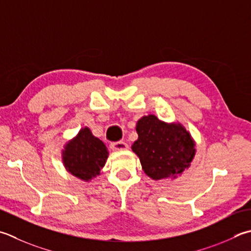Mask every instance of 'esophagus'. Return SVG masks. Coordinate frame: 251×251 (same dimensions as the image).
Here are the masks:
<instances>
[{
	"label": "esophagus",
	"mask_w": 251,
	"mask_h": 251,
	"mask_svg": "<svg viewBox=\"0 0 251 251\" xmlns=\"http://www.w3.org/2000/svg\"><path fill=\"white\" fill-rule=\"evenodd\" d=\"M110 146H111V149L114 151H122V150H126L127 148H128V145H127L124 141L112 142Z\"/></svg>",
	"instance_id": "34e87169"
}]
</instances>
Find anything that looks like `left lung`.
I'll use <instances>...</instances> for the list:
<instances>
[{"label": "left lung", "mask_w": 251, "mask_h": 251, "mask_svg": "<svg viewBox=\"0 0 251 251\" xmlns=\"http://www.w3.org/2000/svg\"><path fill=\"white\" fill-rule=\"evenodd\" d=\"M138 139L131 146L145 173L154 180L176 177L188 169L195 156V142L179 123L166 124L154 115L137 122Z\"/></svg>", "instance_id": "obj_1"}]
</instances>
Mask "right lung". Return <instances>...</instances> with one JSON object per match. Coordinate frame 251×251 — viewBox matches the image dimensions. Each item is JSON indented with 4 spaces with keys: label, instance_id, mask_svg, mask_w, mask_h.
<instances>
[{
    "label": "right lung",
    "instance_id": "add662e5",
    "mask_svg": "<svg viewBox=\"0 0 251 251\" xmlns=\"http://www.w3.org/2000/svg\"><path fill=\"white\" fill-rule=\"evenodd\" d=\"M109 152L105 145L85 127L63 150V162L66 170L82 180H90L100 174Z\"/></svg>",
    "mask_w": 251,
    "mask_h": 251
}]
</instances>
